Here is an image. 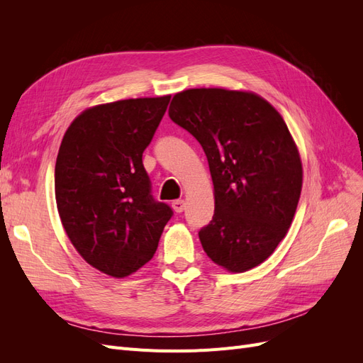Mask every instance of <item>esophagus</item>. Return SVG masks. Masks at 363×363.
I'll return each instance as SVG.
<instances>
[{
  "label": "esophagus",
  "mask_w": 363,
  "mask_h": 363,
  "mask_svg": "<svg viewBox=\"0 0 363 363\" xmlns=\"http://www.w3.org/2000/svg\"><path fill=\"white\" fill-rule=\"evenodd\" d=\"M184 201L183 200H175V201H172V208L177 213H182L183 211H184Z\"/></svg>",
  "instance_id": "1"
}]
</instances>
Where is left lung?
I'll return each mask as SVG.
<instances>
[{"mask_svg":"<svg viewBox=\"0 0 363 363\" xmlns=\"http://www.w3.org/2000/svg\"><path fill=\"white\" fill-rule=\"evenodd\" d=\"M169 118L200 142L215 213L199 236L216 265L244 272L286 236L303 186L298 150L281 115L252 92L201 87L175 94Z\"/></svg>","mask_w":363,"mask_h":363,"instance_id":"obj_1","label":"left lung"}]
</instances>
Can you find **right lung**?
Wrapping results in <instances>:
<instances>
[{
	"label": "right lung",
	"instance_id": "add662e5",
	"mask_svg": "<svg viewBox=\"0 0 363 363\" xmlns=\"http://www.w3.org/2000/svg\"><path fill=\"white\" fill-rule=\"evenodd\" d=\"M169 95L86 108L65 133L54 188L65 232L80 256L123 279L151 260L172 208L151 195L142 155Z\"/></svg>",
	"mask_w": 363,
	"mask_h": 363
}]
</instances>
